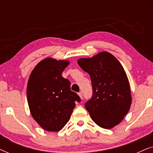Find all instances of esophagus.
Here are the masks:
<instances>
[{
    "label": "esophagus",
    "mask_w": 153,
    "mask_h": 153,
    "mask_svg": "<svg viewBox=\"0 0 153 153\" xmlns=\"http://www.w3.org/2000/svg\"><path fill=\"white\" fill-rule=\"evenodd\" d=\"M78 95L79 97H80L81 99H82V93H81V92H79V93H78Z\"/></svg>",
    "instance_id": "obj_1"
}]
</instances>
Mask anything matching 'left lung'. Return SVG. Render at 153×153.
Listing matches in <instances>:
<instances>
[{
  "instance_id": "left-lung-1",
  "label": "left lung",
  "mask_w": 153,
  "mask_h": 153,
  "mask_svg": "<svg viewBox=\"0 0 153 153\" xmlns=\"http://www.w3.org/2000/svg\"><path fill=\"white\" fill-rule=\"evenodd\" d=\"M77 62L88 73L93 86V96L85 102V108L97 125L113 128L123 120L131 104L130 86L124 68L107 51L80 58Z\"/></svg>"
}]
</instances>
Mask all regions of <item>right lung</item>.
Masks as SVG:
<instances>
[{
  "label": "right lung",
  "mask_w": 153,
  "mask_h": 153,
  "mask_svg": "<svg viewBox=\"0 0 153 153\" xmlns=\"http://www.w3.org/2000/svg\"><path fill=\"white\" fill-rule=\"evenodd\" d=\"M68 60L47 58L31 72L27 85V99L30 114L39 126L58 131L70 120L75 102L81 101L70 89V82L62 76Z\"/></svg>",
  "instance_id": "1"
}]
</instances>
